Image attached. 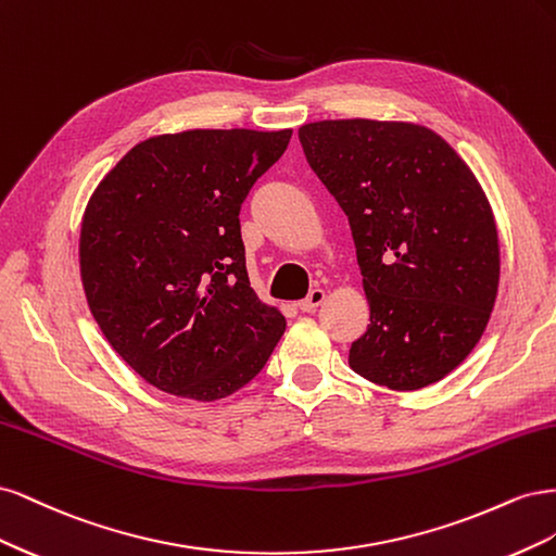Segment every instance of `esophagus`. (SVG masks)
<instances>
[{"instance_id":"1","label":"esophagus","mask_w":556,"mask_h":556,"mask_svg":"<svg viewBox=\"0 0 556 556\" xmlns=\"http://www.w3.org/2000/svg\"><path fill=\"white\" fill-rule=\"evenodd\" d=\"M325 296H327V292H325V290L315 288V290H311V292H308V296H306V299H301L296 306H299V311H304V313H313L317 306H323Z\"/></svg>"}]
</instances>
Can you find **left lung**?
Masks as SVG:
<instances>
[{"label": "left lung", "mask_w": 556, "mask_h": 556, "mask_svg": "<svg viewBox=\"0 0 556 556\" xmlns=\"http://www.w3.org/2000/svg\"><path fill=\"white\" fill-rule=\"evenodd\" d=\"M317 178L348 215L371 325L352 371L413 392L454 371L484 333L501 250L470 166L433 129L399 121L299 127Z\"/></svg>", "instance_id": "8db88e82"}]
</instances>
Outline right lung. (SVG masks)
<instances>
[{
	"mask_svg": "<svg viewBox=\"0 0 556 556\" xmlns=\"http://www.w3.org/2000/svg\"><path fill=\"white\" fill-rule=\"evenodd\" d=\"M292 129H188L134 146L80 223V280L111 348L146 382L217 401L255 378L285 315L250 288L239 213Z\"/></svg>",
	"mask_w": 556,
	"mask_h": 556,
	"instance_id": "1",
	"label": "right lung"
}]
</instances>
